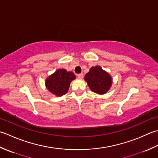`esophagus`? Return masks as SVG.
<instances>
[{
	"label": "esophagus",
	"instance_id": "obj_1",
	"mask_svg": "<svg viewBox=\"0 0 158 158\" xmlns=\"http://www.w3.org/2000/svg\"><path fill=\"white\" fill-rule=\"evenodd\" d=\"M77 76H78V78H80V79H82L83 77H84V75L82 74V73H80V74H78L77 75Z\"/></svg>",
	"mask_w": 158,
	"mask_h": 158
}]
</instances>
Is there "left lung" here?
I'll list each match as a JSON object with an SVG mask.
<instances>
[{
  "mask_svg": "<svg viewBox=\"0 0 158 158\" xmlns=\"http://www.w3.org/2000/svg\"><path fill=\"white\" fill-rule=\"evenodd\" d=\"M85 80L89 89L99 95L106 94L111 88L112 84L111 76L99 65L90 69L85 76Z\"/></svg>",
  "mask_w": 158,
  "mask_h": 158,
  "instance_id": "obj_1",
  "label": "left lung"
}]
</instances>
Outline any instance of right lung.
<instances>
[{
    "label": "right lung",
    "instance_id": "right-lung-1",
    "mask_svg": "<svg viewBox=\"0 0 158 158\" xmlns=\"http://www.w3.org/2000/svg\"><path fill=\"white\" fill-rule=\"evenodd\" d=\"M76 76L72 72L65 69H59L46 78L45 81L46 89L56 97H60L67 93L72 80Z\"/></svg>",
    "mask_w": 158,
    "mask_h": 158
}]
</instances>
